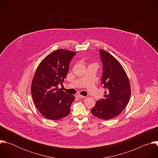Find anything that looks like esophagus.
<instances>
[{"mask_svg":"<svg viewBox=\"0 0 158 158\" xmlns=\"http://www.w3.org/2000/svg\"><path fill=\"white\" fill-rule=\"evenodd\" d=\"M76 97L78 98H79V99H82V98H85V96H82V95H81V94H77Z\"/></svg>","mask_w":158,"mask_h":158,"instance_id":"34e87169","label":"esophagus"}]
</instances>
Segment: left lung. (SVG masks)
Segmentation results:
<instances>
[{"label":"left lung","instance_id":"obj_1","mask_svg":"<svg viewBox=\"0 0 158 158\" xmlns=\"http://www.w3.org/2000/svg\"><path fill=\"white\" fill-rule=\"evenodd\" d=\"M102 63L101 82L106 90L103 99L98 100L91 109V113L103 120L119 115L127 106L131 96V86L127 76L119 61L109 52L99 50Z\"/></svg>","mask_w":158,"mask_h":158}]
</instances>
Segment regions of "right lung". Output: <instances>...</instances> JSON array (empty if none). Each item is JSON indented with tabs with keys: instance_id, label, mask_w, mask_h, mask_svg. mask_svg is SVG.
I'll return each mask as SVG.
<instances>
[{
	"instance_id": "1",
	"label": "right lung",
	"mask_w": 158,
	"mask_h": 158,
	"mask_svg": "<svg viewBox=\"0 0 158 158\" xmlns=\"http://www.w3.org/2000/svg\"><path fill=\"white\" fill-rule=\"evenodd\" d=\"M74 51L59 49L45 57L37 67L31 85L33 101L40 114L49 119L58 120L68 116L75 99L58 88L69 71L76 55Z\"/></svg>"
}]
</instances>
